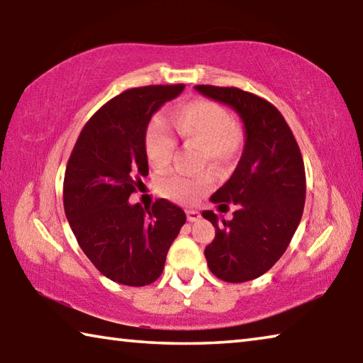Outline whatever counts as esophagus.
<instances>
[{
	"label": "esophagus",
	"mask_w": 363,
	"mask_h": 363,
	"mask_svg": "<svg viewBox=\"0 0 363 363\" xmlns=\"http://www.w3.org/2000/svg\"><path fill=\"white\" fill-rule=\"evenodd\" d=\"M186 214H187V219L190 220V223H195V220H199L201 218L200 213L195 211V210H187Z\"/></svg>",
	"instance_id": "esophagus-1"
}]
</instances>
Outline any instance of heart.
Returning <instances> with one entry per match:
<instances>
[{
  "label": "heart",
  "instance_id": "heart-1",
  "mask_svg": "<svg viewBox=\"0 0 363 363\" xmlns=\"http://www.w3.org/2000/svg\"><path fill=\"white\" fill-rule=\"evenodd\" d=\"M174 130L184 143L199 145V163L224 168L240 155L245 147L243 128L232 120L229 110L218 102L199 99L177 108ZM176 150V139L160 120L152 121L145 133V155L150 167L164 168ZM213 184L210 171L186 173L171 171L157 179V190L177 203H194Z\"/></svg>",
  "mask_w": 363,
  "mask_h": 363
}]
</instances>
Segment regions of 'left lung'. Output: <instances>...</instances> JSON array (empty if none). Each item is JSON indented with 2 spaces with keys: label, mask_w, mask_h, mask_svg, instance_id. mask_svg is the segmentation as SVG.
I'll return each instance as SVG.
<instances>
[{
  "label": "left lung",
  "mask_w": 363,
  "mask_h": 363,
  "mask_svg": "<svg viewBox=\"0 0 363 363\" xmlns=\"http://www.w3.org/2000/svg\"><path fill=\"white\" fill-rule=\"evenodd\" d=\"M210 99L240 115L245 147L235 171L211 195L213 203L237 205L230 220L203 211L216 229L205 248L208 267L218 279L242 284L261 277L277 262L296 232L306 200V173L299 145L277 107L238 88L199 84Z\"/></svg>",
  "instance_id": "8db88e82"
}]
</instances>
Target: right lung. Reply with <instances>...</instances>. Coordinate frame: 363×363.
<instances>
[{"mask_svg":"<svg viewBox=\"0 0 363 363\" xmlns=\"http://www.w3.org/2000/svg\"><path fill=\"white\" fill-rule=\"evenodd\" d=\"M184 88L152 84L123 91L88 120L67 163V219L83 253L116 284H153L186 223V213L164 199L152 208L128 201L149 174L145 131L152 115Z\"/></svg>","mask_w":363,"mask_h":363,"instance_id":"1","label":"right lung"}]
</instances>
